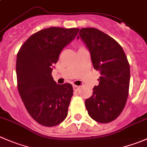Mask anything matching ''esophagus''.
<instances>
[{"label": "esophagus", "instance_id": "esophagus-1", "mask_svg": "<svg viewBox=\"0 0 147 147\" xmlns=\"http://www.w3.org/2000/svg\"><path fill=\"white\" fill-rule=\"evenodd\" d=\"M79 88H80V87L78 86V85H73V90L75 91H78V90H79Z\"/></svg>", "mask_w": 147, "mask_h": 147}]
</instances>
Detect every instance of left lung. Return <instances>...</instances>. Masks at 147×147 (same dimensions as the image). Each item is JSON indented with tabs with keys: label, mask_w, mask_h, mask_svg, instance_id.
<instances>
[{
	"label": "left lung",
	"mask_w": 147,
	"mask_h": 147,
	"mask_svg": "<svg viewBox=\"0 0 147 147\" xmlns=\"http://www.w3.org/2000/svg\"><path fill=\"white\" fill-rule=\"evenodd\" d=\"M79 35L89 49L94 69L100 74L99 85L85 100V107L95 121L109 123L121 113L126 103L129 63L121 46L108 34L95 28H82Z\"/></svg>",
	"instance_id": "obj_1"
}]
</instances>
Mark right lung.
Wrapping results in <instances>:
<instances>
[{
    "instance_id": "right-lung-1",
    "label": "right lung",
    "mask_w": 147,
    "mask_h": 147,
    "mask_svg": "<svg viewBox=\"0 0 147 147\" xmlns=\"http://www.w3.org/2000/svg\"><path fill=\"white\" fill-rule=\"evenodd\" d=\"M78 31V28L60 27L40 30L24 42L17 54L18 92L30 116L42 126H55L67 116L73 88L69 83H56L52 66Z\"/></svg>"
}]
</instances>
